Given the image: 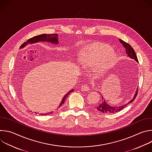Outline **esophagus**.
<instances>
[{"label": "esophagus", "instance_id": "esophagus-1", "mask_svg": "<svg viewBox=\"0 0 152 152\" xmlns=\"http://www.w3.org/2000/svg\"><path fill=\"white\" fill-rule=\"evenodd\" d=\"M81 90L82 91H89L90 90V86L88 85H83L81 86Z\"/></svg>", "mask_w": 152, "mask_h": 152}]
</instances>
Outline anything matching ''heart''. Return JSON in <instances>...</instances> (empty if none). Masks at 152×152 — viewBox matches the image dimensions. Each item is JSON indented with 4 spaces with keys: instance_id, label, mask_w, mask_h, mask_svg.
<instances>
[{
    "instance_id": "1",
    "label": "heart",
    "mask_w": 152,
    "mask_h": 152,
    "mask_svg": "<svg viewBox=\"0 0 152 152\" xmlns=\"http://www.w3.org/2000/svg\"><path fill=\"white\" fill-rule=\"evenodd\" d=\"M117 58L114 49L102 43L93 42L83 46L79 52L78 62L82 69L93 68L97 75L102 76L113 67Z\"/></svg>"
}]
</instances>
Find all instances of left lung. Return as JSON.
Here are the masks:
<instances>
[{
  "label": "left lung",
  "instance_id": "left-lung-1",
  "mask_svg": "<svg viewBox=\"0 0 152 152\" xmlns=\"http://www.w3.org/2000/svg\"><path fill=\"white\" fill-rule=\"evenodd\" d=\"M119 41L121 43L123 47L126 49V54L127 55V56L131 58V59L135 60L137 62H138V60L137 56L136 55V53H135V50H134V49L132 48V47L131 45H129L128 43L126 42L125 41H124L123 40H122L121 39H119ZM138 88L137 89L135 93L134 94V96L132 100H130L126 104H123V105L119 106H112L111 104L110 105L109 104H107L102 96V101L100 102V103L99 104H97V106L95 107L96 110L97 111H99L100 113H104V114H111V113H117V112L122 110L123 108H124L129 103H131L132 102H134V100H135V99L136 98V97L137 96L138 91Z\"/></svg>",
  "mask_w": 152,
  "mask_h": 152
}]
</instances>
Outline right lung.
<instances>
[{"mask_svg":"<svg viewBox=\"0 0 152 152\" xmlns=\"http://www.w3.org/2000/svg\"><path fill=\"white\" fill-rule=\"evenodd\" d=\"M40 41H44V42H51L52 44L54 45H58L59 44V41H58V35L57 34H41L35 37H34L29 39H28L26 42L23 43L21 46L20 47V49H22L26 46L28 44H34V43L38 42ZM74 91V90H71L69 91L66 95L64 96L62 98L61 102L60 104L59 105V107L63 105L64 103L66 101L67 97H68L69 94H70L71 93H72ZM52 112L49 113H46V114H39L41 115H49V114H52ZM37 114V113H36Z\"/></svg>","mask_w":152,"mask_h":152,"instance_id":"obj_1","label":"right lung"}]
</instances>
